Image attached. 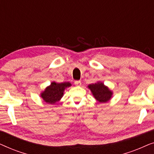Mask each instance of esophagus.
<instances>
[{"instance_id": "1", "label": "esophagus", "mask_w": 154, "mask_h": 154, "mask_svg": "<svg viewBox=\"0 0 154 154\" xmlns=\"http://www.w3.org/2000/svg\"><path fill=\"white\" fill-rule=\"evenodd\" d=\"M74 84L76 86H81V82L80 81H75L74 82Z\"/></svg>"}]
</instances>
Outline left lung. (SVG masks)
Segmentation results:
<instances>
[{"instance_id":"obj_1","label":"left lung","mask_w":154,"mask_h":154,"mask_svg":"<svg viewBox=\"0 0 154 154\" xmlns=\"http://www.w3.org/2000/svg\"><path fill=\"white\" fill-rule=\"evenodd\" d=\"M88 87L92 92L94 97L101 103L109 102L112 97V91L101 82L90 84Z\"/></svg>"}]
</instances>
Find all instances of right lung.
<instances>
[{
    "label": "right lung",
    "instance_id": "1",
    "mask_svg": "<svg viewBox=\"0 0 154 154\" xmlns=\"http://www.w3.org/2000/svg\"><path fill=\"white\" fill-rule=\"evenodd\" d=\"M71 85V84L69 82L61 83L52 82L50 85L48 86L45 90L41 92V97L48 104H54L61 100L64 94V90Z\"/></svg>",
    "mask_w": 154,
    "mask_h": 154
}]
</instances>
